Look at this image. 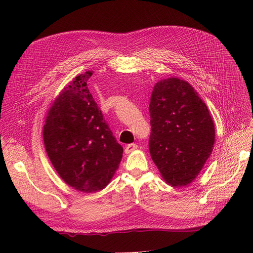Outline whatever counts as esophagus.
Here are the masks:
<instances>
[{
	"label": "esophagus",
	"mask_w": 253,
	"mask_h": 253,
	"mask_svg": "<svg viewBox=\"0 0 253 253\" xmlns=\"http://www.w3.org/2000/svg\"><path fill=\"white\" fill-rule=\"evenodd\" d=\"M137 149V144H135V143H130V144H128L127 147L125 148V153L126 154H130V153H132L133 151H135Z\"/></svg>",
	"instance_id": "34e87169"
}]
</instances>
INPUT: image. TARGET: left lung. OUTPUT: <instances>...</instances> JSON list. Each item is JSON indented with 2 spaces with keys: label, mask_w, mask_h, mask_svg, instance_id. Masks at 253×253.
I'll return each mask as SVG.
<instances>
[{
  "label": "left lung",
  "mask_w": 253,
  "mask_h": 253,
  "mask_svg": "<svg viewBox=\"0 0 253 253\" xmlns=\"http://www.w3.org/2000/svg\"><path fill=\"white\" fill-rule=\"evenodd\" d=\"M149 110L154 163L171 187L191 183L213 150L215 130L206 104L187 81L168 78L156 83Z\"/></svg>",
  "instance_id": "8db88e82"
}]
</instances>
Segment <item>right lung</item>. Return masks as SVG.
<instances>
[{"label": "right lung", "instance_id": "obj_1", "mask_svg": "<svg viewBox=\"0 0 253 253\" xmlns=\"http://www.w3.org/2000/svg\"><path fill=\"white\" fill-rule=\"evenodd\" d=\"M92 72L74 78L48 112L43 137L59 176L77 191L95 193L108 185L123 148L106 124L87 83Z\"/></svg>", "mask_w": 253, "mask_h": 253}]
</instances>
